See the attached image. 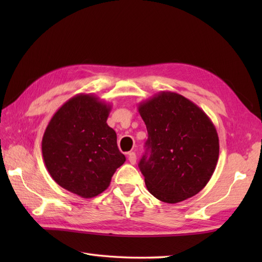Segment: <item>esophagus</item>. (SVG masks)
<instances>
[{
    "instance_id": "34e87169",
    "label": "esophagus",
    "mask_w": 262,
    "mask_h": 262,
    "mask_svg": "<svg viewBox=\"0 0 262 262\" xmlns=\"http://www.w3.org/2000/svg\"><path fill=\"white\" fill-rule=\"evenodd\" d=\"M128 161H129L130 164L136 163V154L135 152H129L128 153Z\"/></svg>"
}]
</instances>
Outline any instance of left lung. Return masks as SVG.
<instances>
[{
	"mask_svg": "<svg viewBox=\"0 0 262 262\" xmlns=\"http://www.w3.org/2000/svg\"><path fill=\"white\" fill-rule=\"evenodd\" d=\"M147 128L140 161L147 190L176 204L203 190L213 176L220 141L209 117L181 94L162 91L138 104Z\"/></svg>",
	"mask_w": 262,
	"mask_h": 262,
	"instance_id": "1",
	"label": "left lung"
}]
</instances>
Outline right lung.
<instances>
[{"label":"right lung","instance_id":"add662e5","mask_svg":"<svg viewBox=\"0 0 262 262\" xmlns=\"http://www.w3.org/2000/svg\"><path fill=\"white\" fill-rule=\"evenodd\" d=\"M110 110L91 93L77 94L54 114L43 133L41 151L49 174L82 198L103 192L126 161L107 124Z\"/></svg>","mask_w":262,"mask_h":262}]
</instances>
